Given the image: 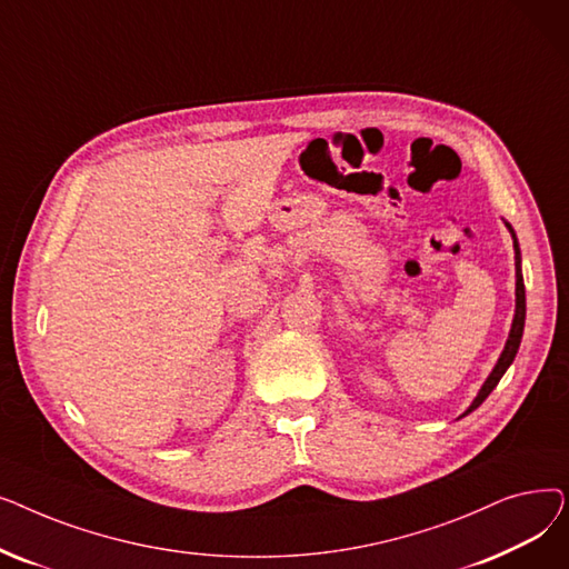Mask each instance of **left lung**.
<instances>
[{
  "instance_id": "left-lung-1",
  "label": "left lung",
  "mask_w": 569,
  "mask_h": 569,
  "mask_svg": "<svg viewBox=\"0 0 569 569\" xmlns=\"http://www.w3.org/2000/svg\"><path fill=\"white\" fill-rule=\"evenodd\" d=\"M507 230H510L512 239H515V267H517V307H515V318H512V327H510V337H507L505 341V348L498 357L496 367L491 369L489 378L485 380V385L480 387V392H477V397L472 399V403L463 410L461 417L470 415L475 408H480L485 403V399L496 390V385L500 382V378L505 376V371L510 369V365L515 362V357L519 352V346H521V337H523V325H526V288H523V274H521V251H519V242H517V234H515V228L505 221Z\"/></svg>"
}]
</instances>
